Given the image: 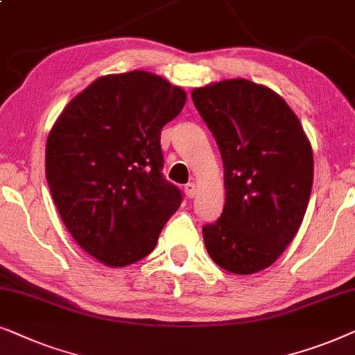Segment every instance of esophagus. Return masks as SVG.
Here are the masks:
<instances>
[{"label": "esophagus", "mask_w": 355, "mask_h": 355, "mask_svg": "<svg viewBox=\"0 0 355 355\" xmlns=\"http://www.w3.org/2000/svg\"><path fill=\"white\" fill-rule=\"evenodd\" d=\"M184 192H186V196L189 198H193V197H196V193H197V186L193 182H187L186 186H184Z\"/></svg>", "instance_id": "1"}]
</instances>
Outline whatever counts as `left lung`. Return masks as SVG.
I'll list each match as a JSON object with an SVG mask.
<instances>
[{"label": "left lung", "mask_w": 355, "mask_h": 355, "mask_svg": "<svg viewBox=\"0 0 355 355\" xmlns=\"http://www.w3.org/2000/svg\"><path fill=\"white\" fill-rule=\"evenodd\" d=\"M192 101L225 166V208L202 227L207 252L230 273H257L297 234L312 192V147L288 103L263 85L223 80L193 90Z\"/></svg>", "instance_id": "1"}]
</instances>
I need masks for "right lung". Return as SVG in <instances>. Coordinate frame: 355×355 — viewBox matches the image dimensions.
Instances as JSON below:
<instances>
[{
  "instance_id": "obj_1",
  "label": "right lung",
  "mask_w": 355,
  "mask_h": 355,
  "mask_svg": "<svg viewBox=\"0 0 355 355\" xmlns=\"http://www.w3.org/2000/svg\"><path fill=\"white\" fill-rule=\"evenodd\" d=\"M186 92L145 71L105 76L69 101L46 140V181L61 220L108 266L157 245L182 192L163 176L159 135Z\"/></svg>"
}]
</instances>
